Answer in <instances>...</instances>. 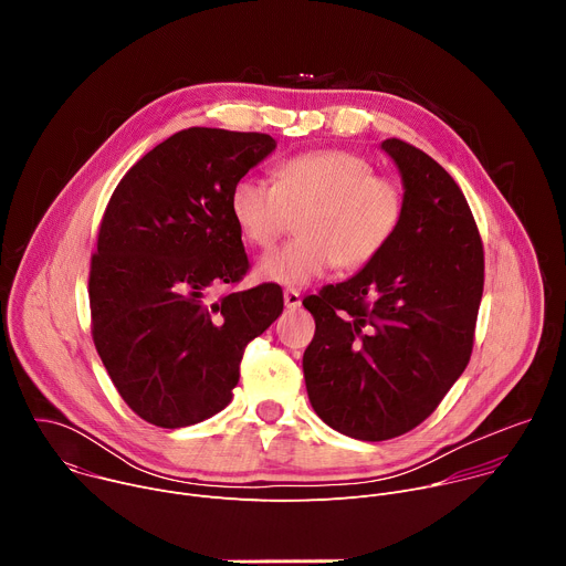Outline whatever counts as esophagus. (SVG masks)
<instances>
[{"label":"esophagus","mask_w":566,"mask_h":566,"mask_svg":"<svg viewBox=\"0 0 566 566\" xmlns=\"http://www.w3.org/2000/svg\"><path fill=\"white\" fill-rule=\"evenodd\" d=\"M284 304H286V308H297V306L302 304L300 291H295V289H286V291H284Z\"/></svg>","instance_id":"obj_1"}]
</instances>
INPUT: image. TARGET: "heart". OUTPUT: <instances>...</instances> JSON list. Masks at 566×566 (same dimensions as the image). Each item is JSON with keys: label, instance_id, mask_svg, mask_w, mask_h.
<instances>
[{"label": "heart", "instance_id": "1", "mask_svg": "<svg viewBox=\"0 0 566 566\" xmlns=\"http://www.w3.org/2000/svg\"><path fill=\"white\" fill-rule=\"evenodd\" d=\"M230 214L251 247L269 251L297 221V239L264 258L258 275L282 286H306L336 264H371L406 219V190L374 175L371 160L345 149H317L282 160L273 184L241 177L230 190Z\"/></svg>", "mask_w": 566, "mask_h": 566}]
</instances>
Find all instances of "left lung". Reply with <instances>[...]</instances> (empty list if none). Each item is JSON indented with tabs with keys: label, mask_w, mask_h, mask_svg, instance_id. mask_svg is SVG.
<instances>
[{
	"label": "left lung",
	"mask_w": 566,
	"mask_h": 566,
	"mask_svg": "<svg viewBox=\"0 0 566 566\" xmlns=\"http://www.w3.org/2000/svg\"><path fill=\"white\" fill-rule=\"evenodd\" d=\"M406 219L358 275L304 297L315 336L302 369L315 415L360 441L421 426L463 374L483 293V244L454 179L423 149L382 140Z\"/></svg>",
	"instance_id": "obj_1"
}]
</instances>
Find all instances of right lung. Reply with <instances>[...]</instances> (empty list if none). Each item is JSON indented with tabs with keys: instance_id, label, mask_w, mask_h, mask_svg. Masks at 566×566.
<instances>
[{
	"instance_id": "1",
	"label": "right lung",
	"mask_w": 566,
	"mask_h": 566,
	"mask_svg": "<svg viewBox=\"0 0 566 566\" xmlns=\"http://www.w3.org/2000/svg\"><path fill=\"white\" fill-rule=\"evenodd\" d=\"M273 149L260 132L181 129L136 160L105 208L92 338L120 398L156 428L221 412L247 345L284 308L277 284L208 295L251 266L230 190Z\"/></svg>"
}]
</instances>
